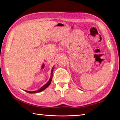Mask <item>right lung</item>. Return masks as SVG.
<instances>
[{"label":"right lung","instance_id":"add662e5","mask_svg":"<svg viewBox=\"0 0 120 120\" xmlns=\"http://www.w3.org/2000/svg\"><path fill=\"white\" fill-rule=\"evenodd\" d=\"M53 68H52V72H51V77H50V79H49V81H48V82H47L46 83L45 85L43 86H42V87L39 90H38V91H26V90H25V91H26V92L29 93H37V92H41V91H43L44 90H45V89L46 88H47L48 87V86L50 85V83H51V81H52V72H53Z\"/></svg>","mask_w":120,"mask_h":120}]
</instances>
